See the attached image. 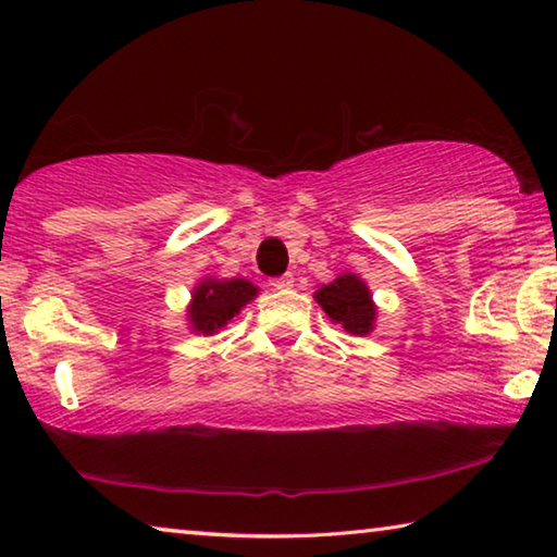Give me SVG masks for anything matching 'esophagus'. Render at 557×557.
Here are the masks:
<instances>
[{"mask_svg": "<svg viewBox=\"0 0 557 557\" xmlns=\"http://www.w3.org/2000/svg\"><path fill=\"white\" fill-rule=\"evenodd\" d=\"M270 285H272V287H275V289H282V292H285V289H289L292 285H295V277H292V275H289V272H287V275H282V277H275V280H270Z\"/></svg>", "mask_w": 557, "mask_h": 557, "instance_id": "obj_1", "label": "esophagus"}]
</instances>
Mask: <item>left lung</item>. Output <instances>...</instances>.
<instances>
[{"instance_id":"1","label":"left lung","mask_w":557,"mask_h":557,"mask_svg":"<svg viewBox=\"0 0 557 557\" xmlns=\"http://www.w3.org/2000/svg\"><path fill=\"white\" fill-rule=\"evenodd\" d=\"M317 305L324 309L334 324H342L344 332L354 336H369L375 329V307L373 295L366 282L354 272H342L336 280L322 285L314 292Z\"/></svg>"}]
</instances>
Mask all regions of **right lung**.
I'll list each match as a JSON object with an SVG mask.
<instances>
[{
	"mask_svg": "<svg viewBox=\"0 0 557 557\" xmlns=\"http://www.w3.org/2000/svg\"><path fill=\"white\" fill-rule=\"evenodd\" d=\"M260 287L250 280H215L211 275L201 277L191 289V301L186 307V322L191 334L213 336L240 314L245 305L258 297Z\"/></svg>",
	"mask_w": 557,
	"mask_h": 557,
	"instance_id": "1",
	"label": "right lung"
}]
</instances>
